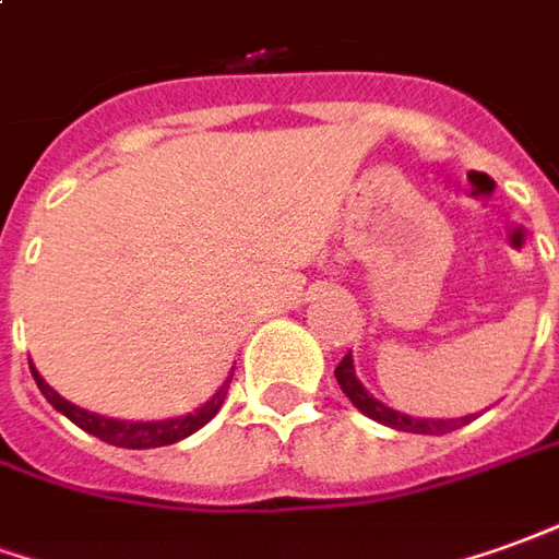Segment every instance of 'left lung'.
<instances>
[{"label":"left lung","mask_w":559,"mask_h":559,"mask_svg":"<svg viewBox=\"0 0 559 559\" xmlns=\"http://www.w3.org/2000/svg\"><path fill=\"white\" fill-rule=\"evenodd\" d=\"M334 377H337V383H341V390L346 392V399L359 407L365 417L377 419V423H383V426H390V429H399V432H414V435H448L453 429H463L465 423H472L475 414H468V417H456V419H432V417H407L402 411H392L383 402H377L374 395H368V390L359 383V377H356V365H353V356L346 353L341 365L334 368Z\"/></svg>","instance_id":"obj_1"}]
</instances>
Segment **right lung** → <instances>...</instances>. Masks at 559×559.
Returning a JSON list of instances; mask_svg holds the SVG:
<instances>
[{
    "instance_id": "add662e5",
    "label": "right lung",
    "mask_w": 559,
    "mask_h": 559,
    "mask_svg": "<svg viewBox=\"0 0 559 559\" xmlns=\"http://www.w3.org/2000/svg\"><path fill=\"white\" fill-rule=\"evenodd\" d=\"M29 371L36 377V386L41 390V395L48 399V404H53V411H60L63 417L72 419L79 429H84L87 435H94L99 441H106V444H115V448H127V450H148V448H167V444H176V441H182L188 435H194L198 429H203L210 419L218 414V407L225 404L228 399V386H230V377L218 386L213 399L206 404H200L194 414H185V417H173V419H155V423H133V419H111V417H99V414H91V411H84L79 404L67 402L60 392H53L48 383H45V377L38 374L36 368L29 365Z\"/></svg>"
}]
</instances>
